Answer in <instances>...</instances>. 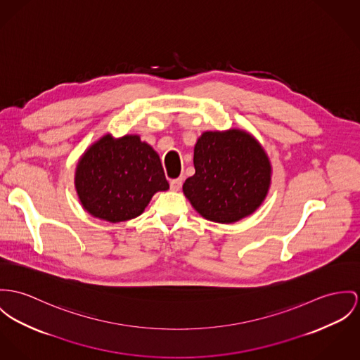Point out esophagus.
<instances>
[{
    "label": "esophagus",
    "instance_id": "esophagus-1",
    "mask_svg": "<svg viewBox=\"0 0 360 360\" xmlns=\"http://www.w3.org/2000/svg\"><path fill=\"white\" fill-rule=\"evenodd\" d=\"M181 186H182V178H176V179H172V181L169 182V188H171V191H174V192H178V191L181 189Z\"/></svg>",
    "mask_w": 360,
    "mask_h": 360
}]
</instances>
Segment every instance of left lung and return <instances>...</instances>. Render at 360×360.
Instances as JSON below:
<instances>
[{"label": "left lung", "mask_w": 360, "mask_h": 360, "mask_svg": "<svg viewBox=\"0 0 360 360\" xmlns=\"http://www.w3.org/2000/svg\"><path fill=\"white\" fill-rule=\"evenodd\" d=\"M193 163L195 172L182 189L208 221L234 223L247 218L269 193V156L244 130L202 133L194 145Z\"/></svg>", "instance_id": "1"}]
</instances>
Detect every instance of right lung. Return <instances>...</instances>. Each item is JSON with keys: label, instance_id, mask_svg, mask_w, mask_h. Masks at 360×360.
<instances>
[{"label": "right lung", "instance_id": "right-lung-1", "mask_svg": "<svg viewBox=\"0 0 360 360\" xmlns=\"http://www.w3.org/2000/svg\"><path fill=\"white\" fill-rule=\"evenodd\" d=\"M168 188L159 155L136 134H105L83 153L75 171L83 208L112 223L137 218L153 194Z\"/></svg>", "mask_w": 360, "mask_h": 360}]
</instances>
